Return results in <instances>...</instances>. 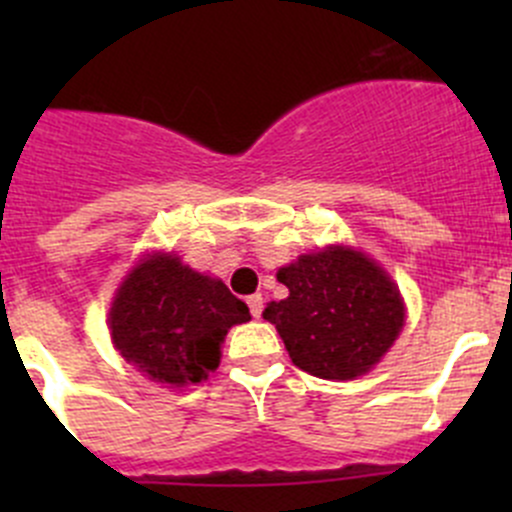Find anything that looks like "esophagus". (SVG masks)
Instances as JSON below:
<instances>
[{
    "instance_id": "esophagus-1",
    "label": "esophagus",
    "mask_w": 512,
    "mask_h": 512,
    "mask_svg": "<svg viewBox=\"0 0 512 512\" xmlns=\"http://www.w3.org/2000/svg\"><path fill=\"white\" fill-rule=\"evenodd\" d=\"M262 304H265L262 294H252V297H247V307H250L252 317H255V319L262 314Z\"/></svg>"
}]
</instances>
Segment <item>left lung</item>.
Segmentation results:
<instances>
[{
    "label": "left lung",
    "instance_id": "8db88e82",
    "mask_svg": "<svg viewBox=\"0 0 512 512\" xmlns=\"http://www.w3.org/2000/svg\"><path fill=\"white\" fill-rule=\"evenodd\" d=\"M289 289L262 317L275 324L294 366L317 379L364 376L394 347L406 302L394 277L344 242L304 252L277 270Z\"/></svg>",
    "mask_w": 512,
    "mask_h": 512
}]
</instances>
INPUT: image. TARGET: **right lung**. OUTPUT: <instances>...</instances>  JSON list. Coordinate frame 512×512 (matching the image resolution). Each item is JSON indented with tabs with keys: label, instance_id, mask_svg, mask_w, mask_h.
<instances>
[{
	"label": "right lung",
	"instance_id": "obj_1",
	"mask_svg": "<svg viewBox=\"0 0 512 512\" xmlns=\"http://www.w3.org/2000/svg\"><path fill=\"white\" fill-rule=\"evenodd\" d=\"M245 302L220 277L193 270L175 250H146L118 282L108 307L111 344L143 379L163 389L198 386L218 369Z\"/></svg>",
	"mask_w": 512,
	"mask_h": 512
}]
</instances>
